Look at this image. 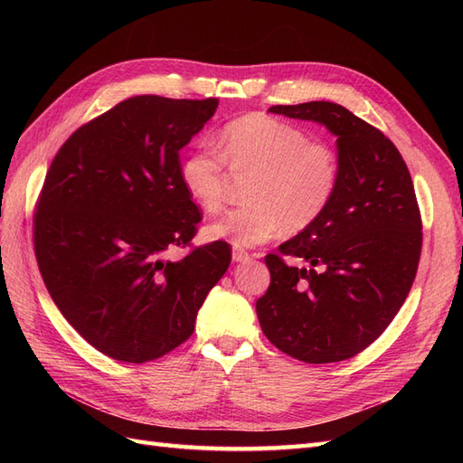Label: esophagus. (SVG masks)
Wrapping results in <instances>:
<instances>
[{"instance_id": "obj_1", "label": "esophagus", "mask_w": 463, "mask_h": 463, "mask_svg": "<svg viewBox=\"0 0 463 463\" xmlns=\"http://www.w3.org/2000/svg\"><path fill=\"white\" fill-rule=\"evenodd\" d=\"M232 259H233V262H247V260H250V255L243 249L233 247L232 249Z\"/></svg>"}]
</instances>
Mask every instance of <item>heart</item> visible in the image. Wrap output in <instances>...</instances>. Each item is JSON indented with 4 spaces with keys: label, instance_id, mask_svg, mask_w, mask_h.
<instances>
[{
    "label": "heart",
    "instance_id": "heart-1",
    "mask_svg": "<svg viewBox=\"0 0 463 463\" xmlns=\"http://www.w3.org/2000/svg\"><path fill=\"white\" fill-rule=\"evenodd\" d=\"M228 164L255 172L245 199L206 226V237L235 247H255L286 230L299 233L326 213L338 187V158L311 143L299 128L266 114H247L223 125L214 143H203L179 165L181 185L206 213L226 199Z\"/></svg>",
    "mask_w": 463,
    "mask_h": 463
}]
</instances>
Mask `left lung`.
<instances>
[{
	"label": "left lung",
	"instance_id": "1",
	"mask_svg": "<svg viewBox=\"0 0 463 463\" xmlns=\"http://www.w3.org/2000/svg\"><path fill=\"white\" fill-rule=\"evenodd\" d=\"M335 137L338 187L313 226L266 255L270 286L257 301L260 328L305 363L357 355L392 322L421 255V214L402 154L384 133L334 102L272 106ZM284 256L307 267H289Z\"/></svg>",
	"mask_w": 463,
	"mask_h": 463
}]
</instances>
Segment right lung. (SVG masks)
Here are the masks:
<instances>
[{
	"instance_id": "1",
	"label": "right lung",
	"mask_w": 463,
	"mask_h": 463,
	"mask_svg": "<svg viewBox=\"0 0 463 463\" xmlns=\"http://www.w3.org/2000/svg\"><path fill=\"white\" fill-rule=\"evenodd\" d=\"M218 98H128L79 128L55 154L34 214V253L53 303L104 355L145 363L194 330L226 274V241L165 260L197 233L201 213L179 179V150Z\"/></svg>"
}]
</instances>
